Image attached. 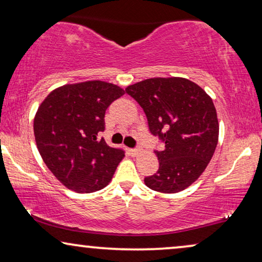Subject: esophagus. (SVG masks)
<instances>
[{
	"label": "esophagus",
	"instance_id": "obj_1",
	"mask_svg": "<svg viewBox=\"0 0 262 262\" xmlns=\"http://www.w3.org/2000/svg\"><path fill=\"white\" fill-rule=\"evenodd\" d=\"M128 151H130L131 156H136V155H137V154H138L139 150H138V149H130V150H128Z\"/></svg>",
	"mask_w": 262,
	"mask_h": 262
}]
</instances>
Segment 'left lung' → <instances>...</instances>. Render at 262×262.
<instances>
[{"mask_svg":"<svg viewBox=\"0 0 262 262\" xmlns=\"http://www.w3.org/2000/svg\"><path fill=\"white\" fill-rule=\"evenodd\" d=\"M139 103L149 130L164 144L155 150L159 170L144 179L161 193L191 186L212 159L218 143L217 112L212 99L194 82L182 77H155L125 89Z\"/></svg>","mask_w":262,"mask_h":262,"instance_id":"left-lung-1","label":"left lung"}]
</instances>
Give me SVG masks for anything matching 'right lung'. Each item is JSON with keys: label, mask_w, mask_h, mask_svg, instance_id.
<instances>
[{"label": "right lung", "mask_w": 262, "mask_h": 262, "mask_svg": "<svg viewBox=\"0 0 262 262\" xmlns=\"http://www.w3.org/2000/svg\"><path fill=\"white\" fill-rule=\"evenodd\" d=\"M124 89L103 81L66 84L40 103L34 117V137L42 161L71 191L92 193L112 180L124 150L111 148L99 134L105 113Z\"/></svg>", "instance_id": "right-lung-1"}]
</instances>
